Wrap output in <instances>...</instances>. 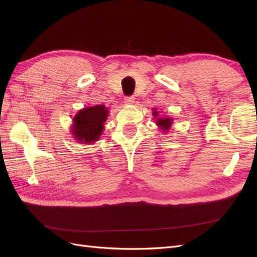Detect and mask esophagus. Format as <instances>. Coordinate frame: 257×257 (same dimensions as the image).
<instances>
[{
	"label": "esophagus",
	"instance_id": "34e87169",
	"mask_svg": "<svg viewBox=\"0 0 257 257\" xmlns=\"http://www.w3.org/2000/svg\"><path fill=\"white\" fill-rule=\"evenodd\" d=\"M135 102V97L134 96H125V98H124V103L125 104H133Z\"/></svg>",
	"mask_w": 257,
	"mask_h": 257
}]
</instances>
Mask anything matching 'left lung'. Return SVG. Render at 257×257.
Segmentation results:
<instances>
[{
  "label": "left lung",
  "instance_id": "left-lung-1",
  "mask_svg": "<svg viewBox=\"0 0 257 257\" xmlns=\"http://www.w3.org/2000/svg\"><path fill=\"white\" fill-rule=\"evenodd\" d=\"M153 113H154L153 115L158 116V112H157V111H153ZM157 123H158V125H160L162 128L167 130V128L170 126V124H172V119H169V118L159 119V120L157 121Z\"/></svg>",
  "mask_w": 257,
  "mask_h": 257
}]
</instances>
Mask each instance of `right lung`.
Instances as JSON below:
<instances>
[{"mask_svg": "<svg viewBox=\"0 0 257 257\" xmlns=\"http://www.w3.org/2000/svg\"><path fill=\"white\" fill-rule=\"evenodd\" d=\"M107 113L106 107L103 105L84 108L77 113L72 132L77 141L84 144L96 142L103 132Z\"/></svg>", "mask_w": 257, "mask_h": 257, "instance_id": "right-lung-1", "label": "right lung"}]
</instances>
